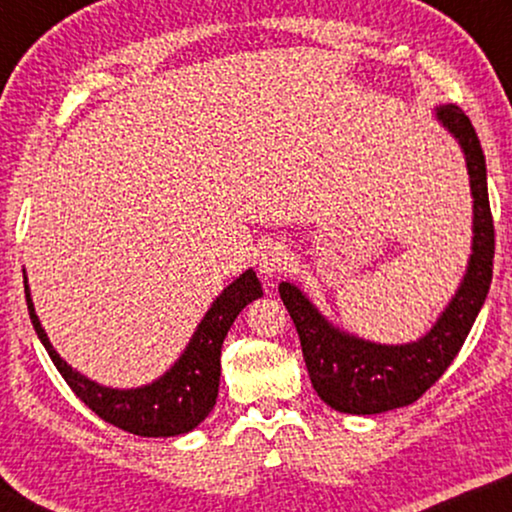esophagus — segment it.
<instances>
[{
	"instance_id": "34e87169",
	"label": "esophagus",
	"mask_w": 512,
	"mask_h": 512,
	"mask_svg": "<svg viewBox=\"0 0 512 512\" xmlns=\"http://www.w3.org/2000/svg\"><path fill=\"white\" fill-rule=\"evenodd\" d=\"M258 265H261V272H265V275H279V272H284L291 265L289 249H286L282 242H270L268 247L261 251Z\"/></svg>"
}]
</instances>
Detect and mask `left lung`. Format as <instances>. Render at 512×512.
<instances>
[{"label": "left lung", "instance_id": "1", "mask_svg": "<svg viewBox=\"0 0 512 512\" xmlns=\"http://www.w3.org/2000/svg\"><path fill=\"white\" fill-rule=\"evenodd\" d=\"M438 118L459 139L471 174L473 254L464 284L438 324L412 345H375L340 333L289 282L279 284L286 310L296 324L312 387L331 408L349 415H377L415 403L450 368L464 347L475 317L485 303L494 268V219L489 209L487 167L480 139L464 111L454 104Z\"/></svg>", "mask_w": 512, "mask_h": 512}]
</instances>
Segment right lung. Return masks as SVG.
<instances>
[{"label":"right lung","mask_w":512,"mask_h":512,"mask_svg":"<svg viewBox=\"0 0 512 512\" xmlns=\"http://www.w3.org/2000/svg\"><path fill=\"white\" fill-rule=\"evenodd\" d=\"M261 296L263 291L256 279V272L247 270L214 300L205 319L200 321L193 340L188 342L186 352L174 363L170 373H165L149 387L118 391L86 380L60 359L51 342H48L37 314H34V305L25 282V300L34 331L44 342L48 356L53 359L55 368L60 370V375L65 377L69 389L107 424L146 438L179 436V433L195 429L212 412L216 396H219L223 340H226L237 314L251 300Z\"/></svg>","instance_id":"obj_1"}]
</instances>
